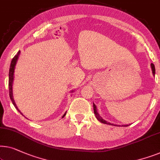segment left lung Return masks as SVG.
Listing matches in <instances>:
<instances>
[{"mask_svg": "<svg viewBox=\"0 0 160 160\" xmlns=\"http://www.w3.org/2000/svg\"><path fill=\"white\" fill-rule=\"evenodd\" d=\"M151 67H152V73H153V75H155V68H154V65L153 63H151ZM93 107H94V115H95V117L96 118L99 120V122H101L102 123H105V124H108V125H112V126H117V125H114V124H112L110 123V122H108L106 121V120H103L101 116H99V113L97 112V108H96V105H94L93 103ZM122 126H128V125H123Z\"/></svg>", "mask_w": 160, "mask_h": 160, "instance_id": "obj_1", "label": "left lung"}]
</instances>
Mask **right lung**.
Here are the masks:
<instances>
[{"label": "right lung", "mask_w": 160, "mask_h": 160, "mask_svg": "<svg viewBox=\"0 0 160 160\" xmlns=\"http://www.w3.org/2000/svg\"><path fill=\"white\" fill-rule=\"evenodd\" d=\"M19 54H20V51H18L17 54L13 58L12 61H11L10 69H9V74H8V76H9V78H8V88H9V97H10L11 100V102H12L13 105H14V107L17 108V110L18 111V112H19L22 115H23L22 113L21 112V111L18 109L17 105H16L14 99H13V90H12V85H13V74H14L15 66H16V64H17V60L18 58V55H19ZM66 112H65V114L63 115V116H62V118H64V116L66 115Z\"/></svg>", "instance_id": "right-lung-1"}]
</instances>
